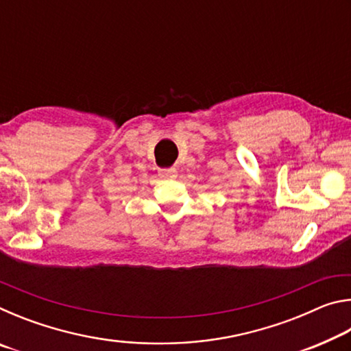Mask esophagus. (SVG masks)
Here are the masks:
<instances>
[{
    "label": "esophagus",
    "mask_w": 351,
    "mask_h": 351,
    "mask_svg": "<svg viewBox=\"0 0 351 351\" xmlns=\"http://www.w3.org/2000/svg\"><path fill=\"white\" fill-rule=\"evenodd\" d=\"M159 175H161L162 178H169V180H171V178H176L178 176V170L175 167L161 169V170H159Z\"/></svg>",
    "instance_id": "obj_1"
}]
</instances>
